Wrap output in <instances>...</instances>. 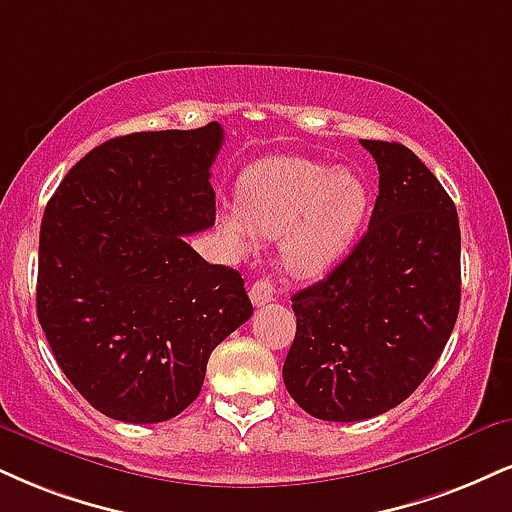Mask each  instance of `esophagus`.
I'll return each instance as SVG.
<instances>
[{
    "mask_svg": "<svg viewBox=\"0 0 512 512\" xmlns=\"http://www.w3.org/2000/svg\"><path fill=\"white\" fill-rule=\"evenodd\" d=\"M276 298V291H274V283L269 279H257L255 283H252L250 288V300L252 305L262 307L267 303H272V300Z\"/></svg>",
    "mask_w": 512,
    "mask_h": 512,
    "instance_id": "obj_1",
    "label": "esophagus"
}]
</instances>
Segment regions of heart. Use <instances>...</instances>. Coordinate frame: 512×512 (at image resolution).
Instances as JSON below:
<instances>
[{
    "label": "heart",
    "mask_w": 512,
    "mask_h": 512,
    "mask_svg": "<svg viewBox=\"0 0 512 512\" xmlns=\"http://www.w3.org/2000/svg\"><path fill=\"white\" fill-rule=\"evenodd\" d=\"M369 207L365 181L303 157H272L240 178L238 209L219 217V231L238 255L257 238H281V262L298 279L329 272L355 243Z\"/></svg>",
    "instance_id": "heart-1"
}]
</instances>
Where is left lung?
Segmentation results:
<instances>
[{"label": "left lung", "instance_id": "obj_1", "mask_svg": "<svg viewBox=\"0 0 512 512\" xmlns=\"http://www.w3.org/2000/svg\"><path fill=\"white\" fill-rule=\"evenodd\" d=\"M379 169L365 236L326 279L293 295L283 384L307 415L360 422L432 372L460 310V224L432 171L400 143L360 140Z\"/></svg>", "mask_w": 512, "mask_h": 512}]
</instances>
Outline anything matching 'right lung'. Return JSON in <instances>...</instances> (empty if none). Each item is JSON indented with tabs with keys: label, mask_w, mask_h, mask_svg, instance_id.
Listing matches in <instances>:
<instances>
[{
	"label": "right lung",
	"mask_w": 512,
	"mask_h": 512,
	"mask_svg": "<svg viewBox=\"0 0 512 512\" xmlns=\"http://www.w3.org/2000/svg\"><path fill=\"white\" fill-rule=\"evenodd\" d=\"M217 121L97 145L47 202L38 319L61 372L119 422L181 415L212 350L252 315L236 269L186 243L214 226Z\"/></svg>",
	"instance_id": "obj_1"
}]
</instances>
